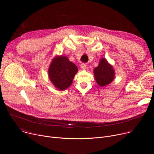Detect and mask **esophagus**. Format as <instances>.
Instances as JSON below:
<instances>
[{
    "label": "esophagus",
    "mask_w": 154,
    "mask_h": 154,
    "mask_svg": "<svg viewBox=\"0 0 154 154\" xmlns=\"http://www.w3.org/2000/svg\"><path fill=\"white\" fill-rule=\"evenodd\" d=\"M80 68H81L82 69L85 70V69L86 68V64H85V63H82V64H80Z\"/></svg>",
    "instance_id": "esophagus-1"
}]
</instances>
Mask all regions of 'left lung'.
<instances>
[{
  "instance_id": "8db88e82",
  "label": "left lung",
  "mask_w": 154,
  "mask_h": 154,
  "mask_svg": "<svg viewBox=\"0 0 154 154\" xmlns=\"http://www.w3.org/2000/svg\"><path fill=\"white\" fill-rule=\"evenodd\" d=\"M95 79L97 84L103 86L110 83L114 79L115 71L112 66L105 58L101 59L97 67L94 69Z\"/></svg>"
}]
</instances>
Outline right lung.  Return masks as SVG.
Here are the masks:
<instances>
[{
    "label": "right lung",
    "instance_id": "obj_1",
    "mask_svg": "<svg viewBox=\"0 0 154 154\" xmlns=\"http://www.w3.org/2000/svg\"><path fill=\"white\" fill-rule=\"evenodd\" d=\"M78 71L76 65L69 61L66 57H57L49 68L51 81L59 90H64L72 83L73 79Z\"/></svg>",
    "mask_w": 154,
    "mask_h": 154
}]
</instances>
